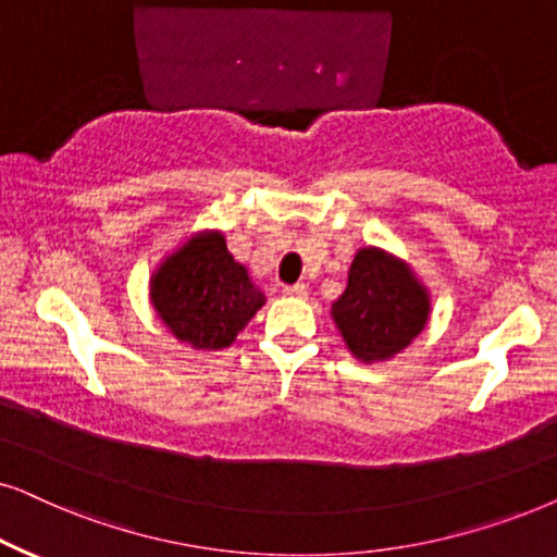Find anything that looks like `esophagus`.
Listing matches in <instances>:
<instances>
[{
  "label": "esophagus",
  "mask_w": 557,
  "mask_h": 557,
  "mask_svg": "<svg viewBox=\"0 0 557 557\" xmlns=\"http://www.w3.org/2000/svg\"><path fill=\"white\" fill-rule=\"evenodd\" d=\"M286 296H294V299H307V286L305 284H294V286H284Z\"/></svg>",
  "instance_id": "esophagus-1"
}]
</instances>
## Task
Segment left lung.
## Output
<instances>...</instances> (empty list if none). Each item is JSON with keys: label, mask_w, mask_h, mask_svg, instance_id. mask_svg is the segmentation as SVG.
<instances>
[{"label": "left lung", "mask_w": 557, "mask_h": 557, "mask_svg": "<svg viewBox=\"0 0 557 557\" xmlns=\"http://www.w3.org/2000/svg\"><path fill=\"white\" fill-rule=\"evenodd\" d=\"M430 312V288L404 258L379 245L356 250L348 286L330 307L345 348L366 366L409 348L428 327Z\"/></svg>", "instance_id": "left-lung-1"}]
</instances>
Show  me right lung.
<instances>
[{"mask_svg":"<svg viewBox=\"0 0 557 557\" xmlns=\"http://www.w3.org/2000/svg\"><path fill=\"white\" fill-rule=\"evenodd\" d=\"M150 307L178 343L225 350L237 341L265 294L227 250L222 230H197L161 258L148 284Z\"/></svg>","mask_w":557,"mask_h":557,"instance_id":"1","label":"right lung"}]
</instances>
